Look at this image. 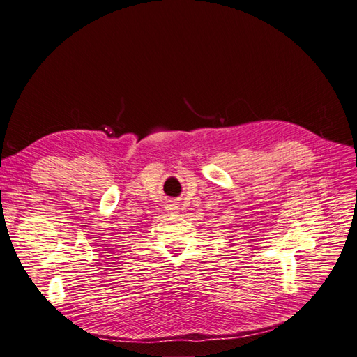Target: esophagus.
Segmentation results:
<instances>
[{"instance_id": "obj_1", "label": "esophagus", "mask_w": 357, "mask_h": 357, "mask_svg": "<svg viewBox=\"0 0 357 357\" xmlns=\"http://www.w3.org/2000/svg\"><path fill=\"white\" fill-rule=\"evenodd\" d=\"M168 210H178V207H177V204H168Z\"/></svg>"}]
</instances>
